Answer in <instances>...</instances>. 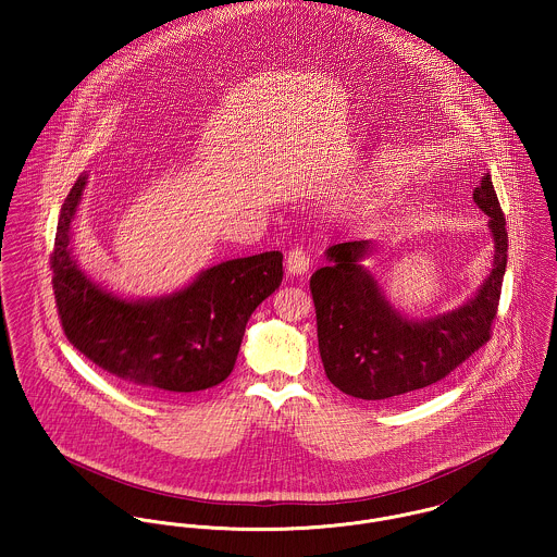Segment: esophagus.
I'll return each instance as SVG.
<instances>
[{"instance_id": "obj_1", "label": "esophagus", "mask_w": 557, "mask_h": 557, "mask_svg": "<svg viewBox=\"0 0 557 557\" xmlns=\"http://www.w3.org/2000/svg\"><path fill=\"white\" fill-rule=\"evenodd\" d=\"M285 265L292 276H305L311 265V255L302 248H292L285 257Z\"/></svg>"}]
</instances>
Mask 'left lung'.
<instances>
[{
	"label": "left lung",
	"mask_w": 557,
	"mask_h": 557,
	"mask_svg": "<svg viewBox=\"0 0 557 557\" xmlns=\"http://www.w3.org/2000/svg\"><path fill=\"white\" fill-rule=\"evenodd\" d=\"M488 216L493 263L476 294L453 311L424 319L403 315L380 281L362 263L371 239L343 242L325 250L327 263L311 276L318 341L327 380L364 400L398 397L444 380L488 341L508 259L506 219L491 175L474 190Z\"/></svg>",
	"instance_id": "obj_1"
}]
</instances>
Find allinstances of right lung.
<instances>
[{"label": "right lung", "mask_w": 557, "mask_h": 557, "mask_svg": "<svg viewBox=\"0 0 557 557\" xmlns=\"http://www.w3.org/2000/svg\"><path fill=\"white\" fill-rule=\"evenodd\" d=\"M87 173L69 193L51 257L69 341L94 364L146 395L199 393L230 377L246 321L278 289L283 252L221 261L157 298H124L94 281L73 250Z\"/></svg>", "instance_id": "1"}]
</instances>
